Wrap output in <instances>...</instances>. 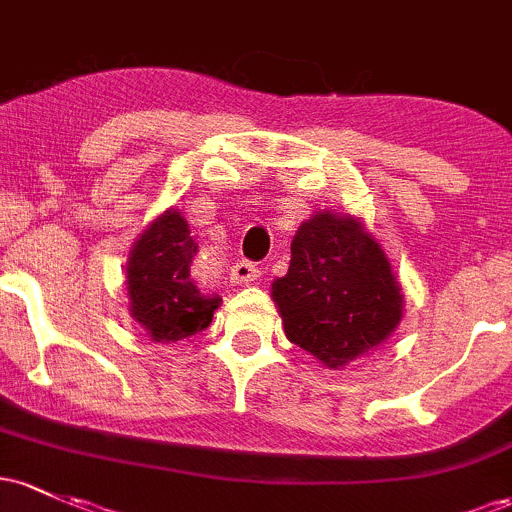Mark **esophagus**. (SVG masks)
Masks as SVG:
<instances>
[{
  "instance_id": "obj_1",
  "label": "esophagus",
  "mask_w": 512,
  "mask_h": 512,
  "mask_svg": "<svg viewBox=\"0 0 512 512\" xmlns=\"http://www.w3.org/2000/svg\"><path fill=\"white\" fill-rule=\"evenodd\" d=\"M230 279H233V284H252L260 279V267L250 260H240L230 269Z\"/></svg>"
}]
</instances>
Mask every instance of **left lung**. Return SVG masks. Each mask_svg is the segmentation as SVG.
<instances>
[{"label":"left lung","mask_w":512,"mask_h":512,"mask_svg":"<svg viewBox=\"0 0 512 512\" xmlns=\"http://www.w3.org/2000/svg\"><path fill=\"white\" fill-rule=\"evenodd\" d=\"M272 301L286 338L328 369L372 355L403 318V289L384 247L350 213L316 211L301 223Z\"/></svg>","instance_id":"left-lung-1"}]
</instances>
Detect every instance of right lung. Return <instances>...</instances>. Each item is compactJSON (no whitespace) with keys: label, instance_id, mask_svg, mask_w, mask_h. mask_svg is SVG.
<instances>
[{"label":"right lung","instance_id":"obj_1","mask_svg":"<svg viewBox=\"0 0 512 512\" xmlns=\"http://www.w3.org/2000/svg\"><path fill=\"white\" fill-rule=\"evenodd\" d=\"M196 243L179 209L148 223L128 252V313L153 342H177L209 328L221 299L201 296L192 282Z\"/></svg>","mask_w":512,"mask_h":512}]
</instances>
